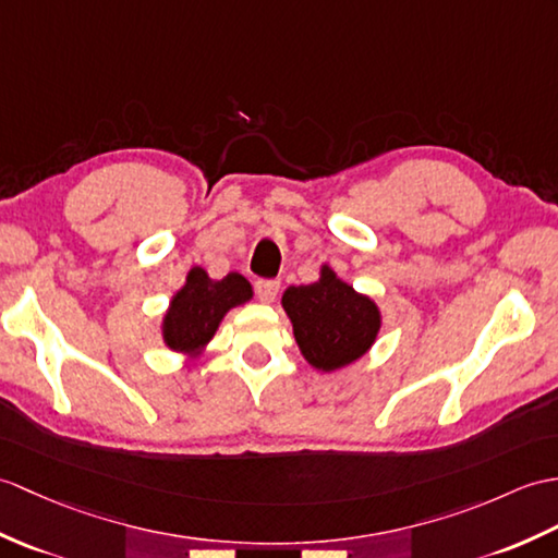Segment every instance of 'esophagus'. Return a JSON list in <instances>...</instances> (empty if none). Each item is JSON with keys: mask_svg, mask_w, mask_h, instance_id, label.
<instances>
[{"mask_svg": "<svg viewBox=\"0 0 558 558\" xmlns=\"http://www.w3.org/2000/svg\"><path fill=\"white\" fill-rule=\"evenodd\" d=\"M254 290L258 294V300L270 304L278 296V292H280V282L278 280H268V278H258L254 282Z\"/></svg>", "mask_w": 558, "mask_h": 558, "instance_id": "esophagus-1", "label": "esophagus"}]
</instances>
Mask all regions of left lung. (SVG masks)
<instances>
[{"mask_svg": "<svg viewBox=\"0 0 558 558\" xmlns=\"http://www.w3.org/2000/svg\"><path fill=\"white\" fill-rule=\"evenodd\" d=\"M304 359L318 371H335L368 352L380 330V311L326 266L318 282L282 294Z\"/></svg>", "mask_w": 558, "mask_h": 558, "instance_id": "obj_1", "label": "left lung"}]
</instances>
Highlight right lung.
Returning a JSON list of instances; mask_svg holds the SVG:
<instances>
[{
  "instance_id": "1",
  "label": "right lung",
  "mask_w": 558,
  "mask_h": 558,
  "mask_svg": "<svg viewBox=\"0 0 558 558\" xmlns=\"http://www.w3.org/2000/svg\"><path fill=\"white\" fill-rule=\"evenodd\" d=\"M252 296V284L240 274L211 280L204 268H192L185 288L180 290L163 318V340L175 352H197L214 338L220 318L232 306Z\"/></svg>"
}]
</instances>
